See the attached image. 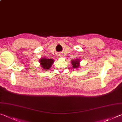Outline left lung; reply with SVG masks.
I'll return each mask as SVG.
<instances>
[{
    "instance_id": "8db88e82",
    "label": "left lung",
    "mask_w": 122,
    "mask_h": 122,
    "mask_svg": "<svg viewBox=\"0 0 122 122\" xmlns=\"http://www.w3.org/2000/svg\"><path fill=\"white\" fill-rule=\"evenodd\" d=\"M80 59H78V58H76L75 59L73 60V61H72L71 64H72L73 69H76V70L79 69L80 66Z\"/></svg>"
}]
</instances>
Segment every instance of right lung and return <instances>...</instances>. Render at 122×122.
<instances>
[{
  "label": "right lung",
  "instance_id": "1",
  "mask_svg": "<svg viewBox=\"0 0 122 122\" xmlns=\"http://www.w3.org/2000/svg\"><path fill=\"white\" fill-rule=\"evenodd\" d=\"M54 61L55 60H53V59H49L46 58L45 57H43L40 59V65L43 70H49L53 63H54Z\"/></svg>",
  "mask_w": 122,
  "mask_h": 122
}]
</instances>
